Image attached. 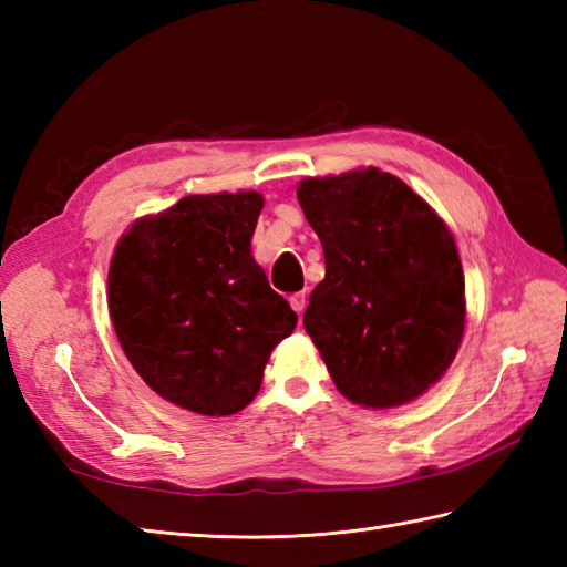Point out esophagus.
<instances>
[{
	"label": "esophagus",
	"instance_id": "obj_1",
	"mask_svg": "<svg viewBox=\"0 0 567 567\" xmlns=\"http://www.w3.org/2000/svg\"><path fill=\"white\" fill-rule=\"evenodd\" d=\"M290 305H292V309L297 311V315L302 317V315H305V307H307V295H305V292L292 295V297H290Z\"/></svg>",
	"mask_w": 567,
	"mask_h": 567
}]
</instances>
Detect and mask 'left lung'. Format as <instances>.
Instances as JSON below:
<instances>
[{
    "instance_id": "8db88e82",
    "label": "left lung",
    "mask_w": 567,
    "mask_h": 567,
    "mask_svg": "<svg viewBox=\"0 0 567 567\" xmlns=\"http://www.w3.org/2000/svg\"><path fill=\"white\" fill-rule=\"evenodd\" d=\"M297 199L327 277L305 329L346 400L414 402L451 368L465 331V277L451 228L380 167L305 177Z\"/></svg>"
}]
</instances>
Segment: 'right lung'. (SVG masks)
<instances>
[{
	"label": "right lung",
	"instance_id": "right-lung-1",
	"mask_svg": "<svg viewBox=\"0 0 567 567\" xmlns=\"http://www.w3.org/2000/svg\"><path fill=\"white\" fill-rule=\"evenodd\" d=\"M256 189L187 195L141 216L110 262V317L128 363L163 400L231 416L260 390L272 348L297 327L250 252Z\"/></svg>",
	"mask_w": 567,
	"mask_h": 567
}]
</instances>
